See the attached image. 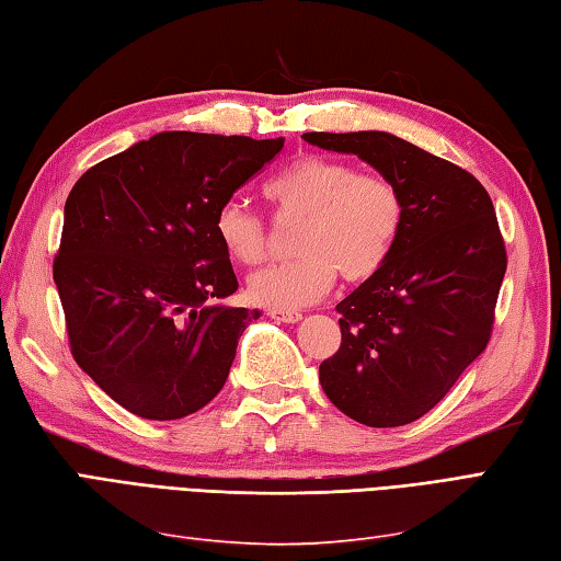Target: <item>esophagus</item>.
Wrapping results in <instances>:
<instances>
[{
	"mask_svg": "<svg viewBox=\"0 0 561 561\" xmlns=\"http://www.w3.org/2000/svg\"><path fill=\"white\" fill-rule=\"evenodd\" d=\"M268 317H271L273 321H280V323H297V321H302V313H299V311H283V309H271Z\"/></svg>",
	"mask_w": 561,
	"mask_h": 561,
	"instance_id": "1",
	"label": "esophagus"
}]
</instances>
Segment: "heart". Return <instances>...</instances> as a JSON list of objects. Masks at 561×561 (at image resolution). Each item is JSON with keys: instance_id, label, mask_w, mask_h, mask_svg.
I'll return each instance as SVG.
<instances>
[{"instance_id": "heart-1", "label": "heart", "mask_w": 561, "mask_h": 561, "mask_svg": "<svg viewBox=\"0 0 561 561\" xmlns=\"http://www.w3.org/2000/svg\"><path fill=\"white\" fill-rule=\"evenodd\" d=\"M264 193L280 216L302 218L295 233L297 256L250 276L252 302L295 311L333 288L337 271L364 280L386 264L404 224V199L390 178L359 173L347 161L307 154L266 183ZM224 252L242 266L266 252L264 221L238 199L221 204L214 218Z\"/></svg>"}]
</instances>
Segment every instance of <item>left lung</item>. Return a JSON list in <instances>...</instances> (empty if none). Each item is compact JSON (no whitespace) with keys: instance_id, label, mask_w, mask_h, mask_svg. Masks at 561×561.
<instances>
[{"instance_id":"obj_1","label":"left lung","mask_w":561,"mask_h":561,"mask_svg":"<svg viewBox=\"0 0 561 561\" xmlns=\"http://www.w3.org/2000/svg\"><path fill=\"white\" fill-rule=\"evenodd\" d=\"M400 187L404 224L386 264L335 309L343 343L319 380L340 412L404 426L438 404L481 357L507 271L495 207L471 173L383 130L305 133Z\"/></svg>"}]
</instances>
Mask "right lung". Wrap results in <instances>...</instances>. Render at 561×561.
I'll use <instances>...</instances> for the list:
<instances>
[{"mask_svg": "<svg viewBox=\"0 0 561 561\" xmlns=\"http://www.w3.org/2000/svg\"><path fill=\"white\" fill-rule=\"evenodd\" d=\"M283 138L167 130L80 175L64 207L54 283L78 366L135 416L183 419L224 388L256 309L214 218Z\"/></svg>", "mask_w": 561, "mask_h": 561, "instance_id": "1", "label": "right lung"}]
</instances>
